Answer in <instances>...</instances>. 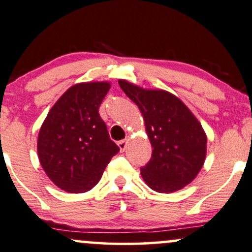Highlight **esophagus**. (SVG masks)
I'll list each match as a JSON object with an SVG mask.
<instances>
[{
  "label": "esophagus",
  "instance_id": "esophagus-1",
  "mask_svg": "<svg viewBox=\"0 0 252 252\" xmlns=\"http://www.w3.org/2000/svg\"><path fill=\"white\" fill-rule=\"evenodd\" d=\"M126 143H128V139H123V141L118 142V147H120V150H121V151L126 150Z\"/></svg>",
  "mask_w": 252,
  "mask_h": 252
}]
</instances>
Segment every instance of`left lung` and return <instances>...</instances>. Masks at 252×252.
Listing matches in <instances>:
<instances>
[{
    "instance_id": "8db88e82",
    "label": "left lung",
    "mask_w": 252,
    "mask_h": 252,
    "mask_svg": "<svg viewBox=\"0 0 252 252\" xmlns=\"http://www.w3.org/2000/svg\"><path fill=\"white\" fill-rule=\"evenodd\" d=\"M144 120L153 155L141 168L147 186L157 192H175L191 183L207 156V134L190 109L174 94L144 89L118 80Z\"/></svg>"
}]
</instances>
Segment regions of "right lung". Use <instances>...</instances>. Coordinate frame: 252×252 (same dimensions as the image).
I'll return each instance as SVG.
<instances>
[{"label":"right lung","mask_w":252,"mask_h":252,"mask_svg":"<svg viewBox=\"0 0 252 252\" xmlns=\"http://www.w3.org/2000/svg\"><path fill=\"white\" fill-rule=\"evenodd\" d=\"M110 87L105 81L74 84L57 99L39 129V163L50 181L66 192L92 190L120 151L98 114Z\"/></svg>","instance_id":"add662e5"}]
</instances>
